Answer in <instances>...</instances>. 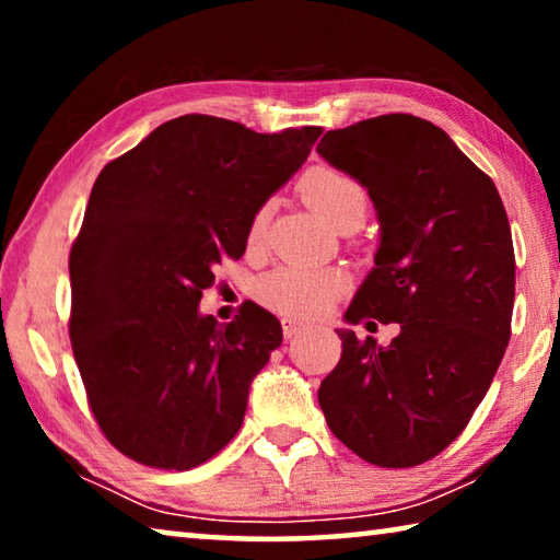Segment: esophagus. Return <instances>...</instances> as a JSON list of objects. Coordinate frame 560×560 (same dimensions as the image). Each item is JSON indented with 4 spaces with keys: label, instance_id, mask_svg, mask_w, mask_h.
Wrapping results in <instances>:
<instances>
[{
    "label": "esophagus",
    "instance_id": "esophagus-1",
    "mask_svg": "<svg viewBox=\"0 0 560 560\" xmlns=\"http://www.w3.org/2000/svg\"><path fill=\"white\" fill-rule=\"evenodd\" d=\"M281 326H283V338H287V340L296 338V336H301V334H303V330H306V326L296 324V320H293V318H283V320H281Z\"/></svg>",
    "mask_w": 560,
    "mask_h": 560
}]
</instances>
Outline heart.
Segmentation results:
<instances>
[{
    "mask_svg": "<svg viewBox=\"0 0 560 560\" xmlns=\"http://www.w3.org/2000/svg\"><path fill=\"white\" fill-rule=\"evenodd\" d=\"M301 197L324 220L338 230L346 224H360L368 210V195L363 185L348 173H340L336 167H311L299 183ZM264 212L254 217L249 226V240H257L261 234ZM346 287V277L338 269L320 267H279L269 271L259 281L257 296L264 306L277 311V314L308 318L324 311Z\"/></svg>",
    "mask_w": 560,
    "mask_h": 560,
    "instance_id": "1",
    "label": "heart"
}]
</instances>
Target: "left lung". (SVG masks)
Here are the masks:
<instances>
[{
	"label": "left lung",
	"instance_id": "8db88e82",
	"mask_svg": "<svg viewBox=\"0 0 560 560\" xmlns=\"http://www.w3.org/2000/svg\"><path fill=\"white\" fill-rule=\"evenodd\" d=\"M316 153L368 189L381 222L375 267L343 318L400 324L385 348L340 328L318 405L358 457L415 467L459 438L504 358L516 289L506 210L447 132L407 113L328 130Z\"/></svg>",
	"mask_w": 560,
	"mask_h": 560
}]
</instances>
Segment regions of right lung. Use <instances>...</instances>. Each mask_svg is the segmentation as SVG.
Segmentation results:
<instances>
[{
    "mask_svg": "<svg viewBox=\"0 0 560 560\" xmlns=\"http://www.w3.org/2000/svg\"><path fill=\"white\" fill-rule=\"evenodd\" d=\"M320 132L179 116L101 170L69 259V334L96 422L130 459L185 471L240 432L281 324L244 303L220 326L200 299Z\"/></svg>",
    "mask_w": 560,
    "mask_h": 560,
    "instance_id": "1",
    "label": "right lung"
}]
</instances>
